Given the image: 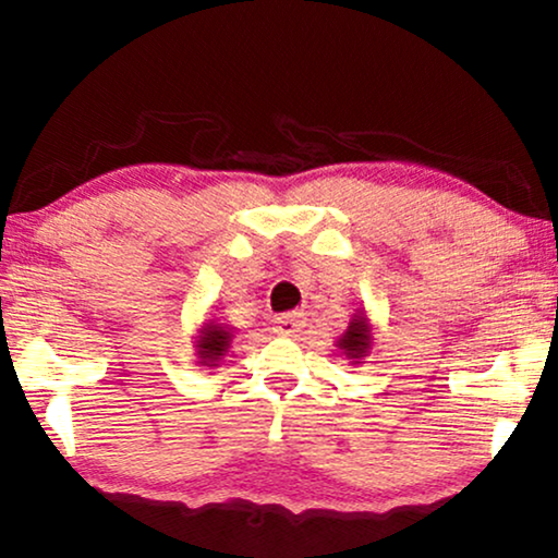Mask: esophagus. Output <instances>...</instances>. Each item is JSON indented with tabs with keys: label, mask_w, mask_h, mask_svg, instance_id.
I'll return each mask as SVG.
<instances>
[{
	"label": "esophagus",
	"mask_w": 558,
	"mask_h": 558,
	"mask_svg": "<svg viewBox=\"0 0 558 558\" xmlns=\"http://www.w3.org/2000/svg\"><path fill=\"white\" fill-rule=\"evenodd\" d=\"M303 326H306V318H303V314H299V311H293V314H283L275 318L272 331L280 333V337H295Z\"/></svg>",
	"instance_id": "esophagus-1"
}]
</instances>
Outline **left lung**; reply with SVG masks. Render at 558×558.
<instances>
[{"label": "left lung", "instance_id": "left-lung-1", "mask_svg": "<svg viewBox=\"0 0 558 558\" xmlns=\"http://www.w3.org/2000/svg\"><path fill=\"white\" fill-rule=\"evenodd\" d=\"M337 349L347 360H352V365L369 354V349H373V324H369L365 308H356L347 331L337 339Z\"/></svg>", "mask_w": 558, "mask_h": 558}]
</instances>
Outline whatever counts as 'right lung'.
<instances>
[{"label": "right lung", "instance_id": "add662e5", "mask_svg": "<svg viewBox=\"0 0 558 558\" xmlns=\"http://www.w3.org/2000/svg\"><path fill=\"white\" fill-rule=\"evenodd\" d=\"M232 329L227 324H217L214 318H206V322L198 326L196 331V360L202 367H219L221 356L229 352V344H232Z\"/></svg>", "mask_w": 558, "mask_h": 558}]
</instances>
